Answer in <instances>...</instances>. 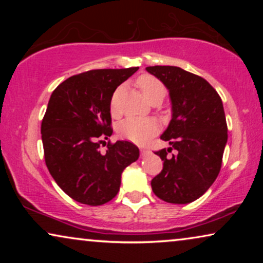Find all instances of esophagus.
Instances as JSON below:
<instances>
[{
    "label": "esophagus",
    "mask_w": 263,
    "mask_h": 263,
    "mask_svg": "<svg viewBox=\"0 0 263 263\" xmlns=\"http://www.w3.org/2000/svg\"><path fill=\"white\" fill-rule=\"evenodd\" d=\"M140 152H141V156H146V154L149 153V151L147 148H141L140 149Z\"/></svg>",
    "instance_id": "34e87169"
}]
</instances>
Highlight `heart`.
<instances>
[{
	"label": "heart",
	"instance_id": "obj_1",
	"mask_svg": "<svg viewBox=\"0 0 263 263\" xmlns=\"http://www.w3.org/2000/svg\"><path fill=\"white\" fill-rule=\"evenodd\" d=\"M139 88L141 89L142 95L148 102H152L156 98H164L165 86L159 79L149 74H143L138 78L136 80ZM122 91L121 87H118L111 98L110 111L114 117L120 116L121 111L117 106V98L120 92ZM158 130V125L156 121L151 118H127L121 124L118 125V134L125 140L135 142V143H145L146 141L152 138Z\"/></svg>",
	"mask_w": 263,
	"mask_h": 263
}]
</instances>
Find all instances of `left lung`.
<instances>
[{"label":"left lung","instance_id":"1","mask_svg":"<svg viewBox=\"0 0 263 263\" xmlns=\"http://www.w3.org/2000/svg\"><path fill=\"white\" fill-rule=\"evenodd\" d=\"M166 86L172 120L160 136L170 147L157 151L163 170L152 179L156 195L165 202L189 203L213 184L221 168L228 124L220 96L203 78L179 67H147ZM172 149L176 155L168 156Z\"/></svg>","mask_w":263,"mask_h":263}]
</instances>
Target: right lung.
<instances>
[{
  "instance_id": "right-lung-1",
  "label": "right lung",
  "mask_w": 263,
  "mask_h": 263,
  "mask_svg": "<svg viewBox=\"0 0 263 263\" xmlns=\"http://www.w3.org/2000/svg\"><path fill=\"white\" fill-rule=\"evenodd\" d=\"M139 67L93 69L73 75L50 97L42 121L45 164L61 189L78 202L100 206L117 195L121 175L139 158L129 141L107 142L112 134L110 104L118 86Z\"/></svg>"
}]
</instances>
